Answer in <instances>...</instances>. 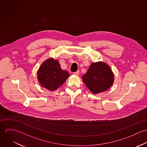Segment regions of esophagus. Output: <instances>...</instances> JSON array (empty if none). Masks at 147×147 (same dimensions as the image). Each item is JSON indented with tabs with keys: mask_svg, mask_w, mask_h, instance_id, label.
Masks as SVG:
<instances>
[{
	"mask_svg": "<svg viewBox=\"0 0 147 147\" xmlns=\"http://www.w3.org/2000/svg\"><path fill=\"white\" fill-rule=\"evenodd\" d=\"M73 74H74V75H76V76H79V74H80V72H79V71H77L76 72H74Z\"/></svg>",
	"mask_w": 147,
	"mask_h": 147,
	"instance_id": "34e87169",
	"label": "esophagus"
}]
</instances>
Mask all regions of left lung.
<instances>
[{"instance_id": "1", "label": "left lung", "mask_w": 147, "mask_h": 147, "mask_svg": "<svg viewBox=\"0 0 147 147\" xmlns=\"http://www.w3.org/2000/svg\"><path fill=\"white\" fill-rule=\"evenodd\" d=\"M82 79L88 88L94 94L106 91L110 88L114 80L111 68L102 62L92 63Z\"/></svg>"}]
</instances>
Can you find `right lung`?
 I'll return each mask as SVG.
<instances>
[{"instance_id": "obj_1", "label": "right lung", "mask_w": 147, "mask_h": 147, "mask_svg": "<svg viewBox=\"0 0 147 147\" xmlns=\"http://www.w3.org/2000/svg\"><path fill=\"white\" fill-rule=\"evenodd\" d=\"M69 76L67 71L61 69L58 61L52 58L42 63L37 73L39 83L43 88L50 91L58 89Z\"/></svg>"}]
</instances>
